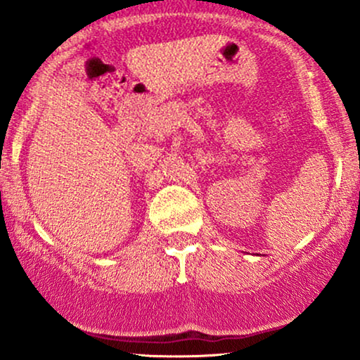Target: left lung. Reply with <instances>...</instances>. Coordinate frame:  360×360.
I'll use <instances>...</instances> for the list:
<instances>
[{
  "mask_svg": "<svg viewBox=\"0 0 360 360\" xmlns=\"http://www.w3.org/2000/svg\"><path fill=\"white\" fill-rule=\"evenodd\" d=\"M257 255H260V254H257Z\"/></svg>",
  "mask_w": 360,
  "mask_h": 360,
  "instance_id": "8db88e82",
  "label": "left lung"
}]
</instances>
